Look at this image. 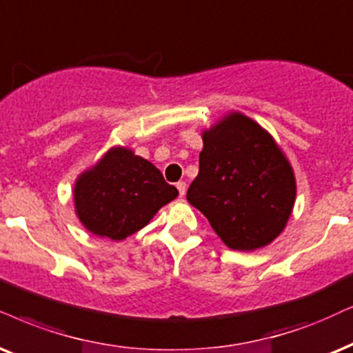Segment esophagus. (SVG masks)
Instances as JSON below:
<instances>
[{
  "mask_svg": "<svg viewBox=\"0 0 353 353\" xmlns=\"http://www.w3.org/2000/svg\"><path fill=\"white\" fill-rule=\"evenodd\" d=\"M176 187H177V190H179V195H181V197H184V195H185V190H187L185 182H177Z\"/></svg>",
  "mask_w": 353,
  "mask_h": 353,
  "instance_id": "esophagus-1",
  "label": "esophagus"
}]
</instances>
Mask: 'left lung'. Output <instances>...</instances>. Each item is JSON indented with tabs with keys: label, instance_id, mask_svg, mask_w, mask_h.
<instances>
[{
	"label": "left lung",
	"instance_id": "left-lung-1",
	"mask_svg": "<svg viewBox=\"0 0 353 353\" xmlns=\"http://www.w3.org/2000/svg\"><path fill=\"white\" fill-rule=\"evenodd\" d=\"M202 140L189 203L233 251L270 244L295 207L296 179L287 154L262 125L236 110L205 128Z\"/></svg>",
	"mask_w": 353,
	"mask_h": 353
}]
</instances>
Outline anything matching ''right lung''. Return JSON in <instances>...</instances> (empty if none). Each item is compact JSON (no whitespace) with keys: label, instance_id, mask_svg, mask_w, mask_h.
<instances>
[{"label":"right lung","instance_id":"obj_1","mask_svg":"<svg viewBox=\"0 0 353 353\" xmlns=\"http://www.w3.org/2000/svg\"><path fill=\"white\" fill-rule=\"evenodd\" d=\"M179 195L161 171L127 146H112L74 181L78 220L89 233L122 241Z\"/></svg>","mask_w":353,"mask_h":353}]
</instances>
